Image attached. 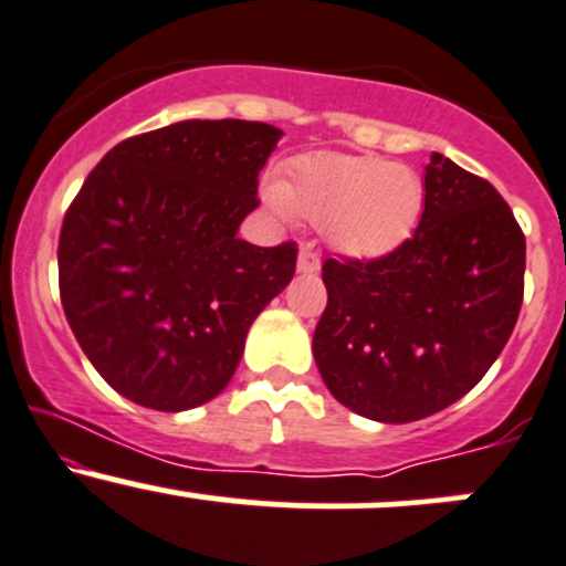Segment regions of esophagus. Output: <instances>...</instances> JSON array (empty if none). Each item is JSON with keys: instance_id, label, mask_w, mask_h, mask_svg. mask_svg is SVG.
Returning <instances> with one entry per match:
<instances>
[{"instance_id": "obj_1", "label": "esophagus", "mask_w": 566, "mask_h": 566, "mask_svg": "<svg viewBox=\"0 0 566 566\" xmlns=\"http://www.w3.org/2000/svg\"><path fill=\"white\" fill-rule=\"evenodd\" d=\"M298 271L301 273H317L319 271V252L312 243H303L298 254Z\"/></svg>"}]
</instances>
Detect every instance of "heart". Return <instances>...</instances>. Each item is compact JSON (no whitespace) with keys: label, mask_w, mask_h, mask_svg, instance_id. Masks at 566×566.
<instances>
[{"label":"heart","mask_w":566,"mask_h":566,"mask_svg":"<svg viewBox=\"0 0 566 566\" xmlns=\"http://www.w3.org/2000/svg\"><path fill=\"white\" fill-rule=\"evenodd\" d=\"M423 178L379 157L308 154L290 165L287 181L268 192L279 213L325 224L342 252L371 258L412 235L423 211Z\"/></svg>","instance_id":"1"}]
</instances>
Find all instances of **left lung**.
Wrapping results in <instances>:
<instances>
[{
	"mask_svg": "<svg viewBox=\"0 0 566 566\" xmlns=\"http://www.w3.org/2000/svg\"><path fill=\"white\" fill-rule=\"evenodd\" d=\"M526 238L491 181L433 154L407 241L371 260L328 258L314 360L344 407L412 423L467 396L518 323Z\"/></svg>",
	"mask_w": 566,
	"mask_h": 566,
	"instance_id": "obj_1",
	"label": "left lung"
}]
</instances>
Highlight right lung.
<instances>
[{
    "instance_id": "right-lung-1",
    "label": "right lung",
    "mask_w": 566,
    "mask_h": 566,
    "mask_svg": "<svg viewBox=\"0 0 566 566\" xmlns=\"http://www.w3.org/2000/svg\"><path fill=\"white\" fill-rule=\"evenodd\" d=\"M282 129L178 122L113 146L59 233V295L81 349L129 401L181 412L233 377L243 338L290 284L298 243L254 247L238 224Z\"/></svg>"
}]
</instances>
